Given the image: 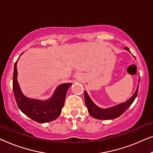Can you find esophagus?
Listing matches in <instances>:
<instances>
[{"label":"esophagus","instance_id":"1","mask_svg":"<svg viewBox=\"0 0 153 153\" xmlns=\"http://www.w3.org/2000/svg\"><path fill=\"white\" fill-rule=\"evenodd\" d=\"M74 77L75 79H77V80H80V79H81V77H82V75H81V73L76 72V74H74Z\"/></svg>","mask_w":153,"mask_h":153}]
</instances>
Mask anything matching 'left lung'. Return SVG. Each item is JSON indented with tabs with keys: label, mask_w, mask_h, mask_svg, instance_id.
I'll return each mask as SVG.
<instances>
[{
	"label": "left lung",
	"mask_w": 153,
	"mask_h": 153,
	"mask_svg": "<svg viewBox=\"0 0 153 153\" xmlns=\"http://www.w3.org/2000/svg\"><path fill=\"white\" fill-rule=\"evenodd\" d=\"M124 49L127 50L129 52H130L127 47H125ZM139 81L140 77L139 79ZM139 84H138V87L137 90H136V92L130 97V99L127 100L126 102H123V103L119 104L118 105H116L108 108H101L99 106H97L92 101L91 97L88 95L87 92L85 91V105H86L89 114L92 117H93V118L99 119V120H111V119L118 118V117L121 116L131 106V104L133 103V102L134 101L135 98L137 96L138 90H139Z\"/></svg>",
	"instance_id": "left-lung-1"
}]
</instances>
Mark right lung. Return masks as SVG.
<instances>
[{"label":"right lung","mask_w":153,"mask_h":153,"mask_svg":"<svg viewBox=\"0 0 153 153\" xmlns=\"http://www.w3.org/2000/svg\"><path fill=\"white\" fill-rule=\"evenodd\" d=\"M17 60L14 68L13 92L18 107L25 115L37 123H45L56 120L61 114L67 91L72 83H62L58 85L52 97L46 101L26 97L22 93L17 81Z\"/></svg>","instance_id":"1"}]
</instances>
